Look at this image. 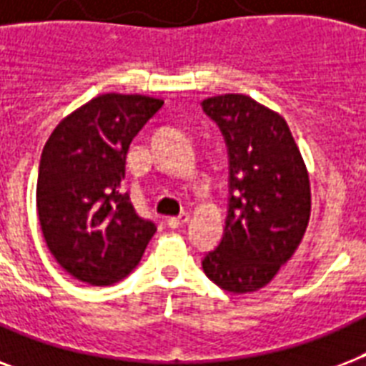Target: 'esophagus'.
I'll return each instance as SVG.
<instances>
[{"mask_svg": "<svg viewBox=\"0 0 366 366\" xmlns=\"http://www.w3.org/2000/svg\"><path fill=\"white\" fill-rule=\"evenodd\" d=\"M188 220H189L188 212H182V214H178V217L167 218V226L172 229H177L180 228V226H184V224H188Z\"/></svg>", "mask_w": 366, "mask_h": 366, "instance_id": "obj_1", "label": "esophagus"}]
</instances>
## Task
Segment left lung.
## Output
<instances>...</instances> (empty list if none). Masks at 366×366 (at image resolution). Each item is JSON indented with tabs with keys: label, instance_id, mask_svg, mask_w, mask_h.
Here are the masks:
<instances>
[{
	"label": "left lung",
	"instance_id": "left-lung-1",
	"mask_svg": "<svg viewBox=\"0 0 366 366\" xmlns=\"http://www.w3.org/2000/svg\"><path fill=\"white\" fill-rule=\"evenodd\" d=\"M220 127L229 163L224 237L203 272L228 292L266 287L306 234L312 192L306 163L283 117L247 94L201 102Z\"/></svg>",
	"mask_w": 366,
	"mask_h": 366
}]
</instances>
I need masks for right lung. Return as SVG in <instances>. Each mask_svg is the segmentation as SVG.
<instances>
[{
    "mask_svg": "<svg viewBox=\"0 0 366 366\" xmlns=\"http://www.w3.org/2000/svg\"><path fill=\"white\" fill-rule=\"evenodd\" d=\"M163 100L99 94L56 125L37 174V217L51 254L83 283L114 285L138 266L155 234L123 189L132 138Z\"/></svg>",
    "mask_w": 366,
    "mask_h": 366,
    "instance_id": "right-lung-1",
    "label": "right lung"
}]
</instances>
